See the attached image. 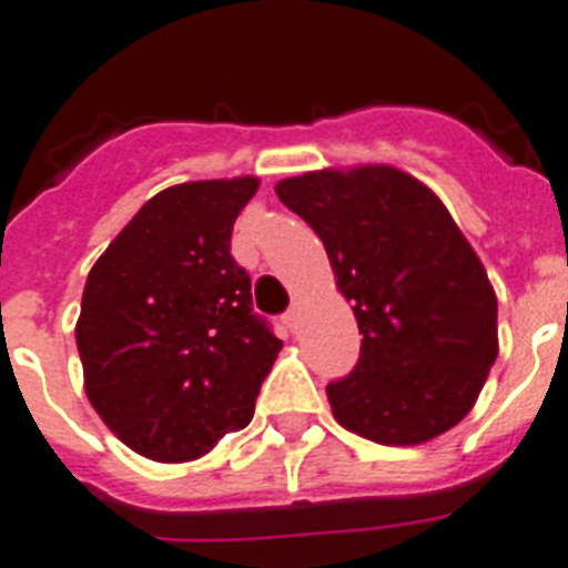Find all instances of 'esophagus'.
<instances>
[{
    "label": "esophagus",
    "instance_id": "obj_1",
    "mask_svg": "<svg viewBox=\"0 0 568 568\" xmlns=\"http://www.w3.org/2000/svg\"><path fill=\"white\" fill-rule=\"evenodd\" d=\"M283 323H285V328H288V332H297V326H300V312H297V308H288V312L283 314Z\"/></svg>",
    "mask_w": 568,
    "mask_h": 568
}]
</instances>
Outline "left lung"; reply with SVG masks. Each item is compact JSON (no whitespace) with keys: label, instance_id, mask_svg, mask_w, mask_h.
<instances>
[{"label":"left lung","instance_id":"left-lung-1","mask_svg":"<svg viewBox=\"0 0 568 568\" xmlns=\"http://www.w3.org/2000/svg\"><path fill=\"white\" fill-rule=\"evenodd\" d=\"M274 190L321 236L364 335L355 369L326 387L337 424L395 447L456 427L497 361V294L442 199L389 164Z\"/></svg>","mask_w":568,"mask_h":568}]
</instances>
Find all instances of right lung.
Masks as SVG:
<instances>
[{"mask_svg": "<svg viewBox=\"0 0 568 568\" xmlns=\"http://www.w3.org/2000/svg\"><path fill=\"white\" fill-rule=\"evenodd\" d=\"M256 187L240 175L161 190L89 271L74 328L85 395L152 462H193L242 430L283 349L231 256Z\"/></svg>", "mask_w": 568, "mask_h": 568, "instance_id": "1", "label": "right lung"}]
</instances>
